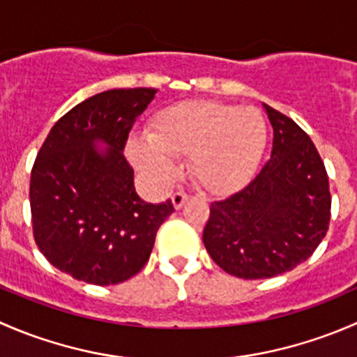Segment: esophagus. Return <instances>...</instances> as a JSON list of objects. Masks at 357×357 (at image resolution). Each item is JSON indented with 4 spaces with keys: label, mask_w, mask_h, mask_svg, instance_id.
Wrapping results in <instances>:
<instances>
[{
    "label": "esophagus",
    "mask_w": 357,
    "mask_h": 357,
    "mask_svg": "<svg viewBox=\"0 0 357 357\" xmlns=\"http://www.w3.org/2000/svg\"><path fill=\"white\" fill-rule=\"evenodd\" d=\"M186 200H188V195L183 192H176L174 195H172V205H174V208H181Z\"/></svg>",
    "instance_id": "obj_1"
}]
</instances>
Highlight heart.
I'll list each match as a JSON object with an SVG mask.
<instances>
[{
  "label": "heart",
  "instance_id": "b5f03b06",
  "mask_svg": "<svg viewBox=\"0 0 357 357\" xmlns=\"http://www.w3.org/2000/svg\"><path fill=\"white\" fill-rule=\"evenodd\" d=\"M266 146L268 122L261 110L193 100L158 110L149 135H132L126 152L158 185L176 174V157L190 155L197 185L212 195H229L250 183Z\"/></svg>",
  "mask_w": 357,
  "mask_h": 357
}]
</instances>
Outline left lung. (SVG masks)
<instances>
[{
	"label": "left lung",
	"instance_id": "left-lung-1",
	"mask_svg": "<svg viewBox=\"0 0 357 357\" xmlns=\"http://www.w3.org/2000/svg\"><path fill=\"white\" fill-rule=\"evenodd\" d=\"M273 150L257 176L228 199L212 202L204 245L212 261L243 280L273 278L312 255L328 231L325 164L307 135L264 105Z\"/></svg>",
	"mask_w": 357,
	"mask_h": 357
}]
</instances>
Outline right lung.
Returning <instances> with one entry per match:
<instances>
[{
	"instance_id": "add662e5",
	"label": "right lung",
	"mask_w": 357,
	"mask_h": 357,
	"mask_svg": "<svg viewBox=\"0 0 357 357\" xmlns=\"http://www.w3.org/2000/svg\"><path fill=\"white\" fill-rule=\"evenodd\" d=\"M155 93L110 89L84 100L53 126L36 157L29 192L34 240L56 269L79 282L103 287L135 276L174 212L171 200L139 199L122 153Z\"/></svg>"
}]
</instances>
